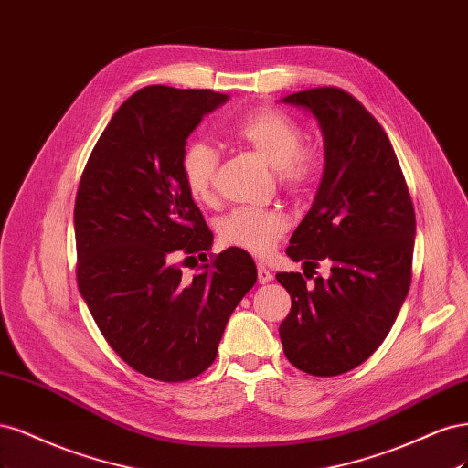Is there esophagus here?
Wrapping results in <instances>:
<instances>
[{"instance_id":"1","label":"esophagus","mask_w":468,"mask_h":468,"mask_svg":"<svg viewBox=\"0 0 468 468\" xmlns=\"http://www.w3.org/2000/svg\"><path fill=\"white\" fill-rule=\"evenodd\" d=\"M256 272H259V283H268L270 280H272V272H270V270L262 262L256 264Z\"/></svg>"}]
</instances>
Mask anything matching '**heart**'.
Listing matches in <instances>:
<instances>
[{"mask_svg":"<svg viewBox=\"0 0 468 468\" xmlns=\"http://www.w3.org/2000/svg\"><path fill=\"white\" fill-rule=\"evenodd\" d=\"M233 138L252 147L272 165L282 188L292 194H305L319 180L323 171L321 147L301 142L303 132L295 120L278 109H256L239 118L231 128ZM219 155L216 149L194 140L186 144L180 157V171L188 194L196 202L214 198ZM288 229V216L280 207L239 206L218 221V235L231 247L243 249L254 256L272 252L278 239Z\"/></svg>","mask_w":468,"mask_h":468,"instance_id":"heart-1","label":"heart"}]
</instances>
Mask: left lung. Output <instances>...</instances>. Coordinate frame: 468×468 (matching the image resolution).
<instances>
[{"label": "left lung", "mask_w": 468, "mask_h": 468, "mask_svg": "<svg viewBox=\"0 0 468 468\" xmlns=\"http://www.w3.org/2000/svg\"><path fill=\"white\" fill-rule=\"evenodd\" d=\"M283 102L319 120L326 161L285 254L305 270L328 262L330 278L276 274L292 295L280 338L292 366L335 377L364 364L395 324L412 282L416 214L388 135L356 97L314 87Z\"/></svg>", "instance_id": "obj_1"}]
</instances>
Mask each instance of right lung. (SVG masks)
<instances>
[{
	"label": "right lung",
	"instance_id": "right-lung-1",
	"mask_svg": "<svg viewBox=\"0 0 468 468\" xmlns=\"http://www.w3.org/2000/svg\"><path fill=\"white\" fill-rule=\"evenodd\" d=\"M228 95L149 85L111 118L75 196L78 285L104 340L138 373L188 381L214 364L231 313L256 282L250 254L206 256L212 231L180 157ZM204 255L190 281L176 261Z\"/></svg>",
	"mask_w": 468,
	"mask_h": 468
}]
</instances>
